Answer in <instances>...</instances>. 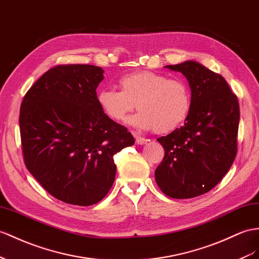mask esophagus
<instances>
[{
    "label": "esophagus",
    "mask_w": 259,
    "mask_h": 259,
    "mask_svg": "<svg viewBox=\"0 0 259 259\" xmlns=\"http://www.w3.org/2000/svg\"><path fill=\"white\" fill-rule=\"evenodd\" d=\"M135 138H136V142H137L138 144L143 145V144H147V143H148V139H145V138H143V137H141V136H139V135H137V134H135Z\"/></svg>",
    "instance_id": "esophagus-1"
}]
</instances>
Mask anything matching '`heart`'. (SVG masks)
Listing matches in <instances>:
<instances>
[{
  "instance_id": "heart-1",
  "label": "heart",
  "mask_w": 259,
  "mask_h": 259,
  "mask_svg": "<svg viewBox=\"0 0 259 259\" xmlns=\"http://www.w3.org/2000/svg\"><path fill=\"white\" fill-rule=\"evenodd\" d=\"M119 85L121 91L104 89L97 94L99 107L111 120H123L137 106L140 111L129 119V124L167 134L180 128L190 114L191 92L181 78L138 71L122 75Z\"/></svg>"
}]
</instances>
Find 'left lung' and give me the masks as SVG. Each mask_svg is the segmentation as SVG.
<instances>
[{
  "label": "left lung",
  "instance_id": "1",
  "mask_svg": "<svg viewBox=\"0 0 259 259\" xmlns=\"http://www.w3.org/2000/svg\"><path fill=\"white\" fill-rule=\"evenodd\" d=\"M165 68L187 78L191 110L183 127L157 139L165 155L155 181L171 198H194L213 188L233 164L240 106L224 77L201 63L188 60Z\"/></svg>",
  "mask_w": 259,
  "mask_h": 259
}]
</instances>
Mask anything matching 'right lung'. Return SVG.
<instances>
[{
    "instance_id": "obj_1",
    "label": "right lung",
    "mask_w": 259,
    "mask_h": 259,
    "mask_svg": "<svg viewBox=\"0 0 259 259\" xmlns=\"http://www.w3.org/2000/svg\"><path fill=\"white\" fill-rule=\"evenodd\" d=\"M104 70L58 65L37 79L21 105L25 165L48 193L63 202L92 205L115 182L114 155L135 139L97 103Z\"/></svg>"
}]
</instances>
